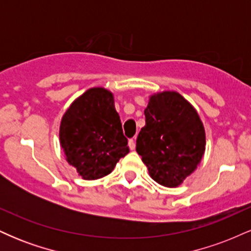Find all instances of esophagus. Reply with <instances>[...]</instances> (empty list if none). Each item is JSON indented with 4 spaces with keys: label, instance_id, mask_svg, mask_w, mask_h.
I'll return each instance as SVG.
<instances>
[{
    "label": "esophagus",
    "instance_id": "esophagus-1",
    "mask_svg": "<svg viewBox=\"0 0 251 251\" xmlns=\"http://www.w3.org/2000/svg\"><path fill=\"white\" fill-rule=\"evenodd\" d=\"M128 146H129V149H131V150H134V149H135V142H134V139H129Z\"/></svg>",
    "mask_w": 251,
    "mask_h": 251
}]
</instances>
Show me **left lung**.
Returning <instances> with one entry per match:
<instances>
[{
	"label": "left lung",
	"mask_w": 251,
	"mask_h": 251,
	"mask_svg": "<svg viewBox=\"0 0 251 251\" xmlns=\"http://www.w3.org/2000/svg\"><path fill=\"white\" fill-rule=\"evenodd\" d=\"M145 126L137 138L138 154L150 177L177 188L200 165L205 152V128L198 112L176 91L149 97Z\"/></svg>",
	"instance_id": "obj_1"
}]
</instances>
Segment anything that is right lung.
I'll list each match as a JSON object with an SVG mask.
<instances>
[{
    "label": "right lung",
    "mask_w": 251,
    "mask_h": 251,
    "mask_svg": "<svg viewBox=\"0 0 251 251\" xmlns=\"http://www.w3.org/2000/svg\"><path fill=\"white\" fill-rule=\"evenodd\" d=\"M59 140L67 163L82 179L111 174L129 152L113 93L93 87L77 97L61 118Z\"/></svg>",
    "instance_id": "1"
}]
</instances>
